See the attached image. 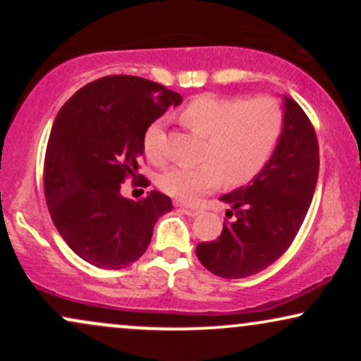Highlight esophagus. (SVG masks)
<instances>
[{
	"mask_svg": "<svg viewBox=\"0 0 361 361\" xmlns=\"http://www.w3.org/2000/svg\"><path fill=\"white\" fill-rule=\"evenodd\" d=\"M176 207L178 209L181 210V212L183 214H186L188 215V217H197L198 214H200V210L198 209H192V207H186V205H180V204H176Z\"/></svg>",
	"mask_w": 361,
	"mask_h": 361,
	"instance_id": "esophagus-1",
	"label": "esophagus"
}]
</instances>
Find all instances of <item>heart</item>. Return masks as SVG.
<instances>
[{"instance_id": "1", "label": "heart", "mask_w": 361, "mask_h": 361, "mask_svg": "<svg viewBox=\"0 0 361 361\" xmlns=\"http://www.w3.org/2000/svg\"><path fill=\"white\" fill-rule=\"evenodd\" d=\"M181 122L190 130L207 137L205 163L175 166L161 173L157 185L169 197L193 204L226 181L244 185L267 166L275 152L281 130L283 110L271 97L222 98L202 94L181 110ZM163 123L157 120L144 134V151L154 163L163 161Z\"/></svg>"}]
</instances>
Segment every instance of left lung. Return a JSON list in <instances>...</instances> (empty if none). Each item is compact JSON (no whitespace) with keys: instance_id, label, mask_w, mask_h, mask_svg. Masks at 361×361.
I'll list each match as a JSON object with an SVG mask.
<instances>
[{"instance_id":"obj_1","label":"left lung","mask_w":361,"mask_h":361,"mask_svg":"<svg viewBox=\"0 0 361 361\" xmlns=\"http://www.w3.org/2000/svg\"><path fill=\"white\" fill-rule=\"evenodd\" d=\"M317 176L312 123L299 103L283 97V130L275 152L250 183L219 198L235 221L224 224L219 239L198 244L197 258L222 279H244L270 267L299 233Z\"/></svg>"}]
</instances>
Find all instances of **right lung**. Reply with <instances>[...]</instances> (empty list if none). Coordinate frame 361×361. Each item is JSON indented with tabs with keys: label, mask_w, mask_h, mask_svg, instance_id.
Segmentation results:
<instances>
[{
	"label": "right lung",
	"mask_w": 361,
	"mask_h": 361,
	"mask_svg": "<svg viewBox=\"0 0 361 361\" xmlns=\"http://www.w3.org/2000/svg\"><path fill=\"white\" fill-rule=\"evenodd\" d=\"M181 102L176 91L122 74L82 86L62 105L45 151L44 192L54 226L80 258L120 270L146 252L171 198L152 190L134 202L120 185L137 173L147 127Z\"/></svg>",
	"instance_id": "add662e5"
}]
</instances>
